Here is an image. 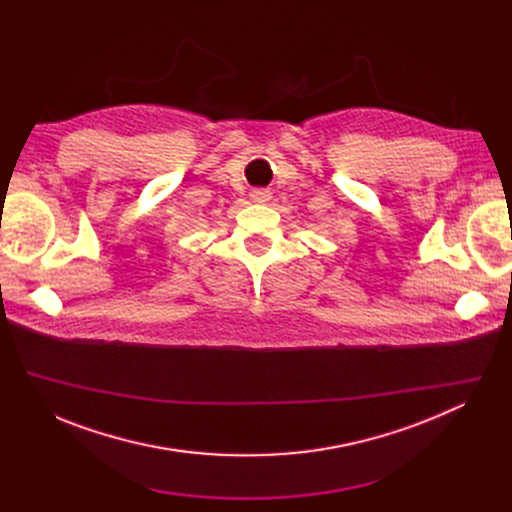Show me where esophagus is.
Here are the masks:
<instances>
[{"label":"esophagus","mask_w":512,"mask_h":512,"mask_svg":"<svg viewBox=\"0 0 512 512\" xmlns=\"http://www.w3.org/2000/svg\"><path fill=\"white\" fill-rule=\"evenodd\" d=\"M249 196H251L253 202H259V204H261V202H267V200L271 198V192L265 190V188H255V190H251Z\"/></svg>","instance_id":"1"}]
</instances>
